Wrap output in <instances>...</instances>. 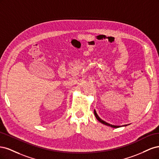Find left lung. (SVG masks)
<instances>
[{"label": "left lung", "mask_w": 159, "mask_h": 159, "mask_svg": "<svg viewBox=\"0 0 159 159\" xmlns=\"http://www.w3.org/2000/svg\"><path fill=\"white\" fill-rule=\"evenodd\" d=\"M94 114H95V116L96 119H97L98 120V121H99V122H101V123H103V124L105 125H107V126L111 127H113V128H118V127H121V126H116V125H111V124H109V123H107V122H105V121H103V120H102V119H100V117L98 116V114H97V113H96V111H95V110H94ZM124 126H127V125H124Z\"/></svg>", "instance_id": "obj_1"}]
</instances>
